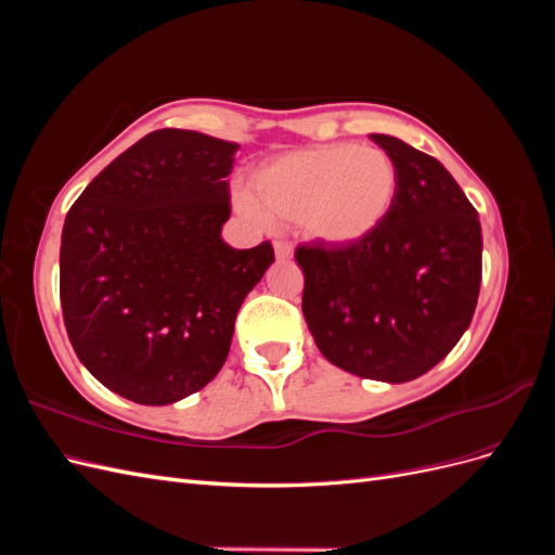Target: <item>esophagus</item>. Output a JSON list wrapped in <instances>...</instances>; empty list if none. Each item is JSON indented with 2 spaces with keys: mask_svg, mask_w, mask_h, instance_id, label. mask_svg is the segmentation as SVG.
<instances>
[{
  "mask_svg": "<svg viewBox=\"0 0 555 555\" xmlns=\"http://www.w3.org/2000/svg\"><path fill=\"white\" fill-rule=\"evenodd\" d=\"M275 257L280 261H289L294 257V245L287 241H275Z\"/></svg>",
  "mask_w": 555,
  "mask_h": 555,
  "instance_id": "esophagus-1",
  "label": "esophagus"
}]
</instances>
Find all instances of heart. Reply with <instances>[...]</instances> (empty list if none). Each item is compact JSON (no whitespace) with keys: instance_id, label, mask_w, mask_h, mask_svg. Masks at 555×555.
Segmentation results:
<instances>
[{"instance_id":"1","label":"heart","mask_w":555,"mask_h":555,"mask_svg":"<svg viewBox=\"0 0 555 555\" xmlns=\"http://www.w3.org/2000/svg\"><path fill=\"white\" fill-rule=\"evenodd\" d=\"M236 204L249 217L300 224L314 241L354 245L377 231L398 192L393 159L379 147L317 145L280 155L251 178Z\"/></svg>"}]
</instances>
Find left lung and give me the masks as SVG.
<instances>
[{"label": "left lung", "instance_id": "left-lung-1", "mask_svg": "<svg viewBox=\"0 0 555 555\" xmlns=\"http://www.w3.org/2000/svg\"><path fill=\"white\" fill-rule=\"evenodd\" d=\"M398 192L375 233L354 245L296 247L304 314L319 351L365 379L410 382L438 365L473 322L481 224L444 166L386 133Z\"/></svg>", "mask_w": 555, "mask_h": 555}]
</instances>
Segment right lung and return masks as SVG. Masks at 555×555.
<instances>
[{
	"instance_id": "obj_1",
	"label": "right lung",
	"mask_w": 555,
	"mask_h": 555,
	"mask_svg": "<svg viewBox=\"0 0 555 555\" xmlns=\"http://www.w3.org/2000/svg\"><path fill=\"white\" fill-rule=\"evenodd\" d=\"M236 143L157 129L113 159L66 212L60 300L88 371L141 405L196 393L229 357L245 296L275 261L222 241Z\"/></svg>"
}]
</instances>
